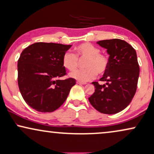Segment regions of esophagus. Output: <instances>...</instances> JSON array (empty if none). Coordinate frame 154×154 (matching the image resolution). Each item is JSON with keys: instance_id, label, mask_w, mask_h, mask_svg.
<instances>
[{"instance_id": "34e87169", "label": "esophagus", "mask_w": 154, "mask_h": 154, "mask_svg": "<svg viewBox=\"0 0 154 154\" xmlns=\"http://www.w3.org/2000/svg\"><path fill=\"white\" fill-rule=\"evenodd\" d=\"M76 83L78 84H80V85H85L86 83H85V82H82V81H77Z\"/></svg>"}]
</instances>
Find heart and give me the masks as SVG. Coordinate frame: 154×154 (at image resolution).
Masks as SVG:
<instances>
[{"mask_svg":"<svg viewBox=\"0 0 154 154\" xmlns=\"http://www.w3.org/2000/svg\"><path fill=\"white\" fill-rule=\"evenodd\" d=\"M76 54L67 51L63 54L62 64L69 71H73L79 66V58L86 59L84 69H79L70 73L69 76L78 81L85 82L92 80L99 74H104L109 68L107 56L100 53V50L89 43H82L75 48Z\"/></svg>","mask_w":154,"mask_h":154,"instance_id":"1","label":"heart"}]
</instances>
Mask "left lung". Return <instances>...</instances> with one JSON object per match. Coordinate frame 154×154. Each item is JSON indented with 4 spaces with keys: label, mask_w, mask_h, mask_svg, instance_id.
<instances>
[{
    "label": "left lung",
    "mask_w": 154,
    "mask_h": 154,
    "mask_svg": "<svg viewBox=\"0 0 154 154\" xmlns=\"http://www.w3.org/2000/svg\"><path fill=\"white\" fill-rule=\"evenodd\" d=\"M106 49L109 54V68L100 85L92 82L94 92L88 98L96 110L105 114H115L125 109L137 90L140 66L135 50L123 40L114 38L97 42Z\"/></svg>",
    "instance_id": "1"
}]
</instances>
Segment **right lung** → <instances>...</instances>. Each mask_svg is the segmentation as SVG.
Wrapping results in <instances>:
<instances>
[{"mask_svg": "<svg viewBox=\"0 0 154 154\" xmlns=\"http://www.w3.org/2000/svg\"><path fill=\"white\" fill-rule=\"evenodd\" d=\"M71 47L53 43H33L23 50L17 63L18 85L29 106L40 112H52L62 106L74 79L58 80L66 75L62 57Z\"/></svg>", "mask_w": 154, "mask_h": 154, "instance_id": "add662e5", "label": "right lung"}]
</instances>
